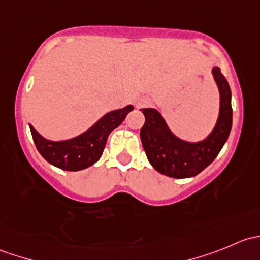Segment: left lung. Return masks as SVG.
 I'll return each mask as SVG.
<instances>
[{
    "label": "left lung",
    "mask_w": 260,
    "mask_h": 260,
    "mask_svg": "<svg viewBox=\"0 0 260 260\" xmlns=\"http://www.w3.org/2000/svg\"><path fill=\"white\" fill-rule=\"evenodd\" d=\"M212 75L219 88L220 111L214 129L204 141L181 140L171 132L158 111L141 109L146 118L141 128V140L149 164L159 174L175 179L196 176L216 158L226 142L233 123L232 91L219 67L212 68Z\"/></svg>",
    "instance_id": "1"
}]
</instances>
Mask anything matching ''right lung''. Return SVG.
I'll use <instances>...</instances> for the list:
<instances>
[{
    "instance_id": "obj_1",
    "label": "right lung",
    "mask_w": 260,
    "mask_h": 260,
    "mask_svg": "<svg viewBox=\"0 0 260 260\" xmlns=\"http://www.w3.org/2000/svg\"><path fill=\"white\" fill-rule=\"evenodd\" d=\"M133 111V106L112 111L101 118L88 131L67 141H49L30 124L31 135L41 156L57 169L80 171L95 164L102 157L109 133Z\"/></svg>"
}]
</instances>
